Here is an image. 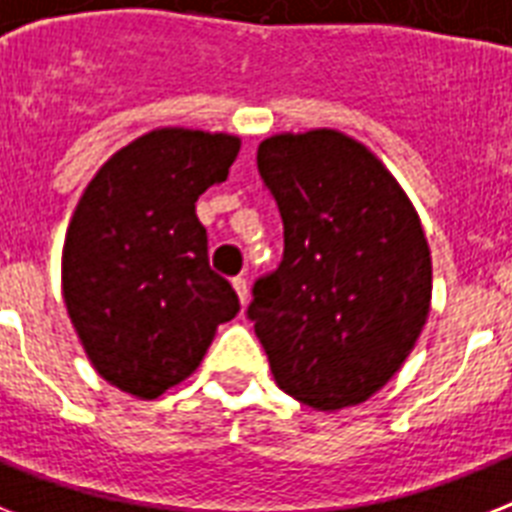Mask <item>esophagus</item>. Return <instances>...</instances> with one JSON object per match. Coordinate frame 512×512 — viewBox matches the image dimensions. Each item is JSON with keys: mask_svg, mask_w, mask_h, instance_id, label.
Returning a JSON list of instances; mask_svg holds the SVG:
<instances>
[{"mask_svg": "<svg viewBox=\"0 0 512 512\" xmlns=\"http://www.w3.org/2000/svg\"><path fill=\"white\" fill-rule=\"evenodd\" d=\"M233 289H236V295H239L241 305L247 303L249 287H247V279H244V276H236V279H233Z\"/></svg>", "mask_w": 512, "mask_h": 512, "instance_id": "1", "label": "esophagus"}]
</instances>
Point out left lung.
<instances>
[{
  "mask_svg": "<svg viewBox=\"0 0 512 512\" xmlns=\"http://www.w3.org/2000/svg\"><path fill=\"white\" fill-rule=\"evenodd\" d=\"M257 172L284 223L249 321L279 388L321 412L361 404L401 369L430 311V249L396 177L335 130L273 135Z\"/></svg>",
  "mask_w": 512,
  "mask_h": 512,
  "instance_id": "left-lung-1",
  "label": "left lung"
}]
</instances>
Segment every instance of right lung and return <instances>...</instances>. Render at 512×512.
Wrapping results in <instances>:
<instances>
[{"label":"right lung","instance_id":"obj_1","mask_svg":"<svg viewBox=\"0 0 512 512\" xmlns=\"http://www.w3.org/2000/svg\"><path fill=\"white\" fill-rule=\"evenodd\" d=\"M239 138L154 130L92 177L63 247V300L103 380L156 398L201 364L239 297L209 268L196 199L223 183Z\"/></svg>","mask_w":512,"mask_h":512}]
</instances>
